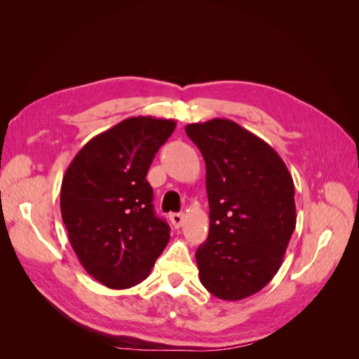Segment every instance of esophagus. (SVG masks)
<instances>
[{
    "label": "esophagus",
    "mask_w": 359,
    "mask_h": 359,
    "mask_svg": "<svg viewBox=\"0 0 359 359\" xmlns=\"http://www.w3.org/2000/svg\"><path fill=\"white\" fill-rule=\"evenodd\" d=\"M169 220H170V223L173 224V227H181L182 226V222H184V214H180V212H172L170 215H169Z\"/></svg>",
    "instance_id": "esophagus-1"
}]
</instances>
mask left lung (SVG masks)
Instances as JSON below:
<instances>
[{"mask_svg": "<svg viewBox=\"0 0 359 359\" xmlns=\"http://www.w3.org/2000/svg\"><path fill=\"white\" fill-rule=\"evenodd\" d=\"M206 165L210 233L196 262L205 289L240 301L264 289L295 231V187L285 161L265 140L231 119L186 126Z\"/></svg>", "mask_w": 359, "mask_h": 359, "instance_id": "left-lung-1", "label": "left lung"}]
</instances>
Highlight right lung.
Returning a JSON list of instances; mask_svg holds the SVG:
<instances>
[{"instance_id":"add662e5","label":"right lung","mask_w":359,"mask_h":359,"mask_svg":"<svg viewBox=\"0 0 359 359\" xmlns=\"http://www.w3.org/2000/svg\"><path fill=\"white\" fill-rule=\"evenodd\" d=\"M175 126L173 119L127 118L86 142L62 178L69 241L86 273L106 287L144 281L169 243L145 177Z\"/></svg>"}]
</instances>
